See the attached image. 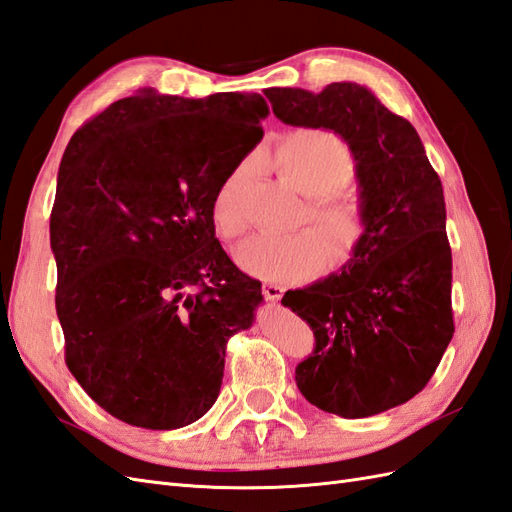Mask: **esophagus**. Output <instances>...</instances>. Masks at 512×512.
I'll return each mask as SVG.
<instances>
[{
	"label": "esophagus",
	"mask_w": 512,
	"mask_h": 512,
	"mask_svg": "<svg viewBox=\"0 0 512 512\" xmlns=\"http://www.w3.org/2000/svg\"><path fill=\"white\" fill-rule=\"evenodd\" d=\"M261 290H264V296H266L268 300H272V303H277V300H281V296H283V292H285V287L279 285V283L266 281L264 285H261Z\"/></svg>",
	"instance_id": "obj_1"
}]
</instances>
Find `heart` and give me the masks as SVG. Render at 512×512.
<instances>
[{"label":"heart","mask_w":512,"mask_h":512,"mask_svg":"<svg viewBox=\"0 0 512 512\" xmlns=\"http://www.w3.org/2000/svg\"><path fill=\"white\" fill-rule=\"evenodd\" d=\"M272 160L296 190L311 196V218L330 235L337 255H355L368 238L370 214L361 194L346 183L355 166L350 144L329 129H294L274 144ZM248 175L251 164H238L212 196V222L225 240L244 231L242 199ZM235 261L264 281H298L326 268L331 244L318 229L292 235L259 233L238 246Z\"/></svg>","instance_id":"b5f03b06"}]
</instances>
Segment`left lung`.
<instances>
[{"label": "left lung", "mask_w": 512, "mask_h": 512, "mask_svg": "<svg viewBox=\"0 0 512 512\" xmlns=\"http://www.w3.org/2000/svg\"><path fill=\"white\" fill-rule=\"evenodd\" d=\"M264 95L283 123L331 129L350 144L370 214L368 238L342 272L281 300L316 335L296 385L326 413H383L428 385L454 335L441 179L415 127L365 86L266 88Z\"/></svg>", "instance_id": "8db88e82"}]
</instances>
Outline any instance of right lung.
<instances>
[{
  "label": "right lung",
  "instance_id": "obj_1",
  "mask_svg": "<svg viewBox=\"0 0 512 512\" xmlns=\"http://www.w3.org/2000/svg\"><path fill=\"white\" fill-rule=\"evenodd\" d=\"M261 95H138L86 121L49 218L64 361L103 411L175 430L216 402L261 283L222 251L212 196L264 136Z\"/></svg>",
  "mask_w": 512,
  "mask_h": 512
}]
</instances>
